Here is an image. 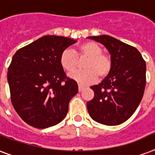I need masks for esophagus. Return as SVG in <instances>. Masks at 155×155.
<instances>
[{
    "label": "esophagus",
    "mask_w": 155,
    "mask_h": 155,
    "mask_svg": "<svg viewBox=\"0 0 155 155\" xmlns=\"http://www.w3.org/2000/svg\"><path fill=\"white\" fill-rule=\"evenodd\" d=\"M84 89V87H83V86H81L80 84H79V92H82Z\"/></svg>",
    "instance_id": "34e87169"
}]
</instances>
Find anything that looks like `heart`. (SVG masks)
Returning a JSON list of instances; mask_svg holds the SVG:
<instances>
[{"instance_id": "heart-1", "label": "heart", "mask_w": 155, "mask_h": 155, "mask_svg": "<svg viewBox=\"0 0 155 155\" xmlns=\"http://www.w3.org/2000/svg\"><path fill=\"white\" fill-rule=\"evenodd\" d=\"M103 50L94 42H86L80 45L78 56L86 57L87 59L84 64V71H77L69 74V77L75 80L80 84H91L97 79L106 77L112 68V61L106 54H104ZM60 64L67 71H73L78 65L76 54L71 49L63 50L60 54Z\"/></svg>"}]
</instances>
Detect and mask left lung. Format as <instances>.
Wrapping results in <instances>:
<instances>
[{
    "instance_id": "8db88e82",
    "label": "left lung",
    "mask_w": 155,
    "mask_h": 155,
    "mask_svg": "<svg viewBox=\"0 0 155 155\" xmlns=\"http://www.w3.org/2000/svg\"><path fill=\"white\" fill-rule=\"evenodd\" d=\"M88 38L103 44L110 54L112 68L101 84L91 87L94 97L87 103L90 117L106 125L127 120L139 105L146 87L147 65L135 47L108 35Z\"/></svg>"
}]
</instances>
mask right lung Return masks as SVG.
<instances>
[{
    "label": "right lung",
    "mask_w": 155,
    "mask_h": 155,
    "mask_svg": "<svg viewBox=\"0 0 155 155\" xmlns=\"http://www.w3.org/2000/svg\"><path fill=\"white\" fill-rule=\"evenodd\" d=\"M75 42L69 38L46 35L13 56L7 74L11 102L28 125L45 129L57 125L67 116L78 84L67 77L60 54Z\"/></svg>",
    "instance_id": "obj_1"
}]
</instances>
